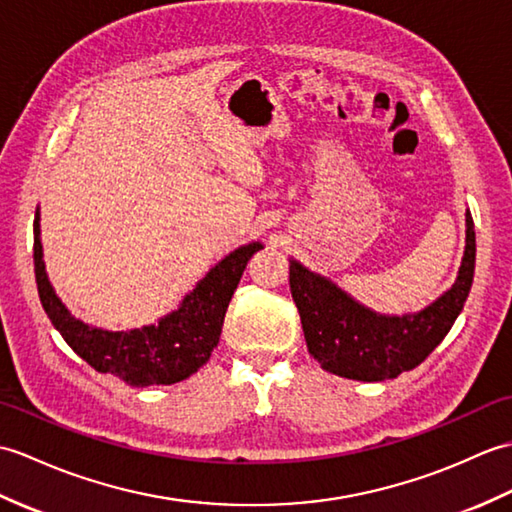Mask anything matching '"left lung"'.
<instances>
[{"label":"left lung","mask_w":512,"mask_h":512,"mask_svg":"<svg viewBox=\"0 0 512 512\" xmlns=\"http://www.w3.org/2000/svg\"><path fill=\"white\" fill-rule=\"evenodd\" d=\"M473 271L475 227L467 212V245L458 278L425 311L401 317L374 313L298 260L289 265V287L311 357L337 377L383 381L420 366L445 339L469 298Z\"/></svg>","instance_id":"1"}]
</instances>
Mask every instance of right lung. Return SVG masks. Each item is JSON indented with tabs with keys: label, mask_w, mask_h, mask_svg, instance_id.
<instances>
[{
	"label": "right lung",
	"mask_w": 512,
	"mask_h": 512,
	"mask_svg": "<svg viewBox=\"0 0 512 512\" xmlns=\"http://www.w3.org/2000/svg\"><path fill=\"white\" fill-rule=\"evenodd\" d=\"M39 210L34 214V276L50 322L78 357L98 372L120 377L135 388L146 385H170L195 374L217 348L225 320L227 304L238 287L243 271L260 243L234 249L206 278L197 282L177 311L162 317L157 324L133 328V331H102L65 309L56 298L43 265V247L39 238Z\"/></svg>",
	"instance_id": "obj_1"
}]
</instances>
